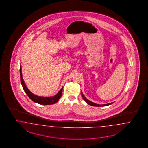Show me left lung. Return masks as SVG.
I'll list each match as a JSON object with an SVG mask.
<instances>
[{"instance_id": "1", "label": "left lung", "mask_w": 148, "mask_h": 148, "mask_svg": "<svg viewBox=\"0 0 148 148\" xmlns=\"http://www.w3.org/2000/svg\"><path fill=\"white\" fill-rule=\"evenodd\" d=\"M81 95L82 96V97H83L84 100L86 101V102L87 104H89V105L92 106H96V107H103V106H107L110 105V104H112L113 103H108V104H101V105H100V104H96V103H93V102H92L91 101H89V100H87V99L84 97V94H82V92H81Z\"/></svg>"}]
</instances>
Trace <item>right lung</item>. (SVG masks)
<instances>
[{
  "label": "right lung",
  "mask_w": 148,
  "mask_h": 148,
  "mask_svg": "<svg viewBox=\"0 0 148 148\" xmlns=\"http://www.w3.org/2000/svg\"><path fill=\"white\" fill-rule=\"evenodd\" d=\"M20 75L21 84H22L24 91L26 93L27 96L29 97V99H31L33 102H36V103H38V104H44V105L53 104L56 103L61 97V95H62L63 87L61 88V89L59 92H58V93L56 95L54 96H52V97H42V96H37V95L33 94L28 90L26 84H25V82H24V80L23 79V76H22L21 66H20Z\"/></svg>",
  "instance_id": "add662e5"
}]
</instances>
